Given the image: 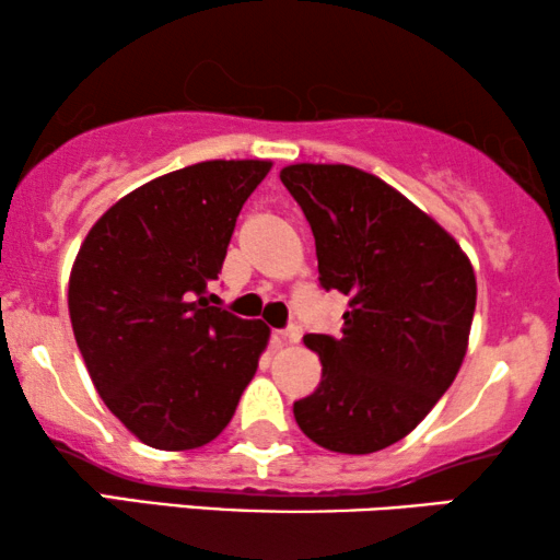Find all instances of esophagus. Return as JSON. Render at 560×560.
Returning <instances> with one entry per match:
<instances>
[{
  "label": "esophagus",
  "instance_id": "1",
  "mask_svg": "<svg viewBox=\"0 0 560 560\" xmlns=\"http://www.w3.org/2000/svg\"><path fill=\"white\" fill-rule=\"evenodd\" d=\"M278 339L295 343L298 339H301V331H298V326H288V328H282V331H278Z\"/></svg>",
  "mask_w": 560,
  "mask_h": 560
}]
</instances>
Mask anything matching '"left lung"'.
<instances>
[{"mask_svg": "<svg viewBox=\"0 0 560 560\" xmlns=\"http://www.w3.org/2000/svg\"><path fill=\"white\" fill-rule=\"evenodd\" d=\"M316 240L318 282L349 298L341 336L308 334L320 382L293 402L313 443L374 454L405 439L454 382L477 305L454 236L385 180L351 165L280 173Z\"/></svg>", "mask_w": 560, "mask_h": 560, "instance_id": "8db88e82", "label": "left lung"}]
</instances>
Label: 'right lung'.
<instances>
[{"label": "right lung", "instance_id": "obj_1", "mask_svg": "<svg viewBox=\"0 0 560 560\" xmlns=\"http://www.w3.org/2000/svg\"><path fill=\"white\" fill-rule=\"evenodd\" d=\"M265 160H209L160 175L91 226L68 282L83 362L114 416L142 443L188 451L232 420L267 347L206 293Z\"/></svg>", "mask_w": 560, "mask_h": 560}]
</instances>
